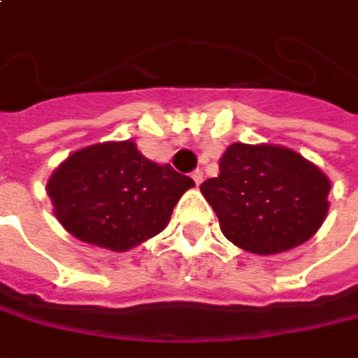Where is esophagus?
Instances as JSON below:
<instances>
[{"label": "esophagus", "instance_id": "34e87169", "mask_svg": "<svg viewBox=\"0 0 358 358\" xmlns=\"http://www.w3.org/2000/svg\"><path fill=\"white\" fill-rule=\"evenodd\" d=\"M191 179L195 181V185H201V181H203V171L195 169L191 173Z\"/></svg>", "mask_w": 358, "mask_h": 358}]
</instances>
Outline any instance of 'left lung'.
I'll return each mask as SVG.
<instances>
[{"instance_id": "left-lung-1", "label": "left lung", "mask_w": 358, "mask_h": 358, "mask_svg": "<svg viewBox=\"0 0 358 358\" xmlns=\"http://www.w3.org/2000/svg\"><path fill=\"white\" fill-rule=\"evenodd\" d=\"M199 189L225 238L258 256L310 240L331 207L324 171L300 152L270 143H231L220 159V175Z\"/></svg>"}]
</instances>
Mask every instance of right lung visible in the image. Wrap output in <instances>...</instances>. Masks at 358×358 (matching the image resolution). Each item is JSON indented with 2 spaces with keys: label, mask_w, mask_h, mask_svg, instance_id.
Returning a JSON list of instances; mask_svg holds the SVG:
<instances>
[{
  "label": "right lung",
  "mask_w": 358,
  "mask_h": 358,
  "mask_svg": "<svg viewBox=\"0 0 358 358\" xmlns=\"http://www.w3.org/2000/svg\"><path fill=\"white\" fill-rule=\"evenodd\" d=\"M193 179L159 165L134 141H106L68 155L45 191L62 227L84 243L127 252L161 234Z\"/></svg>",
  "instance_id": "right-lung-1"
}]
</instances>
